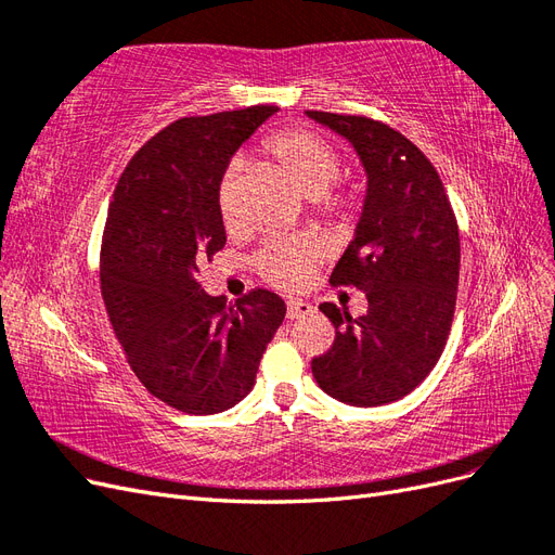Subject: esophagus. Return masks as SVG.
Returning a JSON list of instances; mask_svg holds the SVG:
<instances>
[{
	"instance_id": "1",
	"label": "esophagus",
	"mask_w": 555,
	"mask_h": 555,
	"mask_svg": "<svg viewBox=\"0 0 555 555\" xmlns=\"http://www.w3.org/2000/svg\"><path fill=\"white\" fill-rule=\"evenodd\" d=\"M312 312H314V306L308 304V300L294 298V300H289V304H287V317L289 319H300V317H308Z\"/></svg>"
}]
</instances>
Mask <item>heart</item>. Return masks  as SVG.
Masks as SVG:
<instances>
[{"mask_svg": "<svg viewBox=\"0 0 555 555\" xmlns=\"http://www.w3.org/2000/svg\"><path fill=\"white\" fill-rule=\"evenodd\" d=\"M268 150L292 178L296 188L310 198L324 196L340 173V159L333 145L306 129H289L268 141ZM236 171L238 162L229 166L220 184V215L227 224L236 220ZM317 247L308 238L275 236L266 241L255 259L263 280L280 289H298L317 263Z\"/></svg>", "mask_w": 555, "mask_h": 555, "instance_id": "heart-1", "label": "heart"}]
</instances>
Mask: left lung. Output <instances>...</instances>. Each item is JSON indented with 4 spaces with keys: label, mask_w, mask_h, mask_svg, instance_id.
Listing matches in <instances>:
<instances>
[{
    "label": "left lung",
    "mask_w": 555,
    "mask_h": 555,
    "mask_svg": "<svg viewBox=\"0 0 555 555\" xmlns=\"http://www.w3.org/2000/svg\"><path fill=\"white\" fill-rule=\"evenodd\" d=\"M306 115L349 141L365 171L354 241L331 284L361 289L367 312L351 319L319 306L335 340L312 359V375L345 405L379 408L414 391L442 354L459 292V224L435 166L400 131L361 115Z\"/></svg>",
    "instance_id": "8db88e82"
}]
</instances>
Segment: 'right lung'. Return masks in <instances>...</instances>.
I'll use <instances>...</instances> for the list:
<instances>
[{
	"mask_svg": "<svg viewBox=\"0 0 555 555\" xmlns=\"http://www.w3.org/2000/svg\"><path fill=\"white\" fill-rule=\"evenodd\" d=\"M273 113L182 117L131 157L113 192L99 266L106 312L131 371L180 412L217 414L241 402L287 312L268 289L231 306L198 284V263L227 243V166Z\"/></svg>",
	"mask_w": 555,
	"mask_h": 555,
	"instance_id": "1",
	"label": "right lung"
}]
</instances>
